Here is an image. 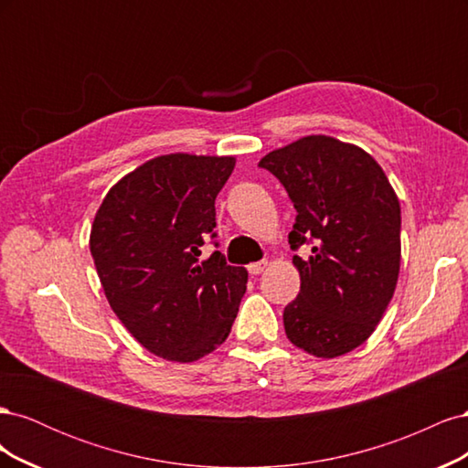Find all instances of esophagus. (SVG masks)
<instances>
[{
    "label": "esophagus",
    "instance_id": "1",
    "mask_svg": "<svg viewBox=\"0 0 468 468\" xmlns=\"http://www.w3.org/2000/svg\"><path fill=\"white\" fill-rule=\"evenodd\" d=\"M265 267H267V260H261V261H256V263H250L248 265V271L251 275H260V273H263Z\"/></svg>",
    "mask_w": 468,
    "mask_h": 468
}]
</instances>
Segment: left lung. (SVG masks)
<instances>
[{"mask_svg": "<svg viewBox=\"0 0 468 468\" xmlns=\"http://www.w3.org/2000/svg\"><path fill=\"white\" fill-rule=\"evenodd\" d=\"M271 172L296 208L291 250L301 292L282 310L291 342L332 359L369 337L400 271V203L365 150L332 136H304L269 152Z\"/></svg>", "mask_w": 468, "mask_h": 468, "instance_id": "8db88e82", "label": "left lung"}]
</instances>
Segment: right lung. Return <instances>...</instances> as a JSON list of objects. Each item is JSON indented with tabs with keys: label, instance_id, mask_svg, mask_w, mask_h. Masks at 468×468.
Wrapping results in <instances>:
<instances>
[{
	"label": "right lung",
	"instance_id": "1",
	"mask_svg": "<svg viewBox=\"0 0 468 468\" xmlns=\"http://www.w3.org/2000/svg\"><path fill=\"white\" fill-rule=\"evenodd\" d=\"M234 164L230 155H160L124 176L95 215L90 250L112 313L167 361L217 349L246 292L244 267L220 251L201 260Z\"/></svg>",
	"mask_w": 468,
	"mask_h": 468
}]
</instances>
